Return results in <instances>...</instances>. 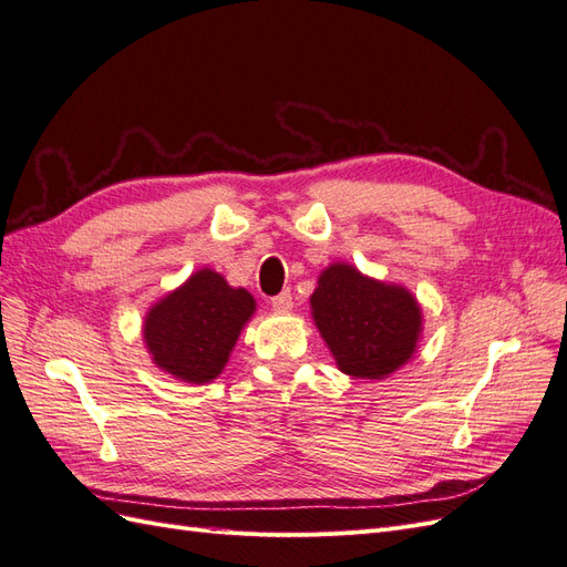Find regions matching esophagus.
Returning a JSON list of instances; mask_svg holds the SVG:
<instances>
[{
	"instance_id": "obj_1",
	"label": "esophagus",
	"mask_w": 567,
	"mask_h": 567,
	"mask_svg": "<svg viewBox=\"0 0 567 567\" xmlns=\"http://www.w3.org/2000/svg\"><path fill=\"white\" fill-rule=\"evenodd\" d=\"M271 307L277 312H290V307H293V296H290V290H284V293L274 296L271 298Z\"/></svg>"
}]
</instances>
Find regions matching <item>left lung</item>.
Segmentation results:
<instances>
[{
	"label": "left lung",
	"mask_w": 567,
	"mask_h": 567,
	"mask_svg": "<svg viewBox=\"0 0 567 567\" xmlns=\"http://www.w3.org/2000/svg\"><path fill=\"white\" fill-rule=\"evenodd\" d=\"M312 312L340 371L354 379H383L416 350L421 310L409 290L367 279L350 265L321 274Z\"/></svg>",
	"instance_id": "obj_1"
}]
</instances>
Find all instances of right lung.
Instances as JSON below:
<instances>
[{
  "label": "right lung",
  "mask_w": 567,
  "mask_h": 567,
  "mask_svg": "<svg viewBox=\"0 0 567 567\" xmlns=\"http://www.w3.org/2000/svg\"><path fill=\"white\" fill-rule=\"evenodd\" d=\"M255 312L244 288L200 269L146 317L144 338L163 371L188 383H208L225 369L236 338Z\"/></svg>",
  "instance_id": "right-lung-1"
}]
</instances>
